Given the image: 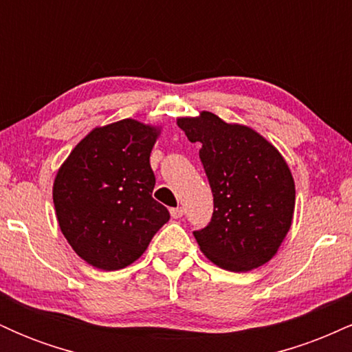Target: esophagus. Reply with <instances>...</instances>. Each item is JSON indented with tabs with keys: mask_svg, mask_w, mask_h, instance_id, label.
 <instances>
[{
	"mask_svg": "<svg viewBox=\"0 0 352 352\" xmlns=\"http://www.w3.org/2000/svg\"><path fill=\"white\" fill-rule=\"evenodd\" d=\"M184 208L182 207H177V208H170V215L172 218H182L184 217Z\"/></svg>",
	"mask_w": 352,
	"mask_h": 352,
	"instance_id": "obj_1",
	"label": "esophagus"
}]
</instances>
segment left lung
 I'll use <instances>...</instances> for the list:
<instances>
[{"label": "left lung", "instance_id": "1", "mask_svg": "<svg viewBox=\"0 0 352 352\" xmlns=\"http://www.w3.org/2000/svg\"><path fill=\"white\" fill-rule=\"evenodd\" d=\"M213 193L212 221L193 232L201 253L228 272L268 263L292 228L296 190L288 164L272 142L248 125L228 124L212 112L179 117Z\"/></svg>", "mask_w": 352, "mask_h": 352}]
</instances>
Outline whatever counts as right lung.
<instances>
[{
    "mask_svg": "<svg viewBox=\"0 0 352 352\" xmlns=\"http://www.w3.org/2000/svg\"><path fill=\"white\" fill-rule=\"evenodd\" d=\"M160 127L122 119L92 129L56 173L52 201L63 235L94 268L142 256L170 213L152 199L151 152Z\"/></svg>",
    "mask_w": 352,
    "mask_h": 352,
    "instance_id": "1",
    "label": "right lung"
}]
</instances>
